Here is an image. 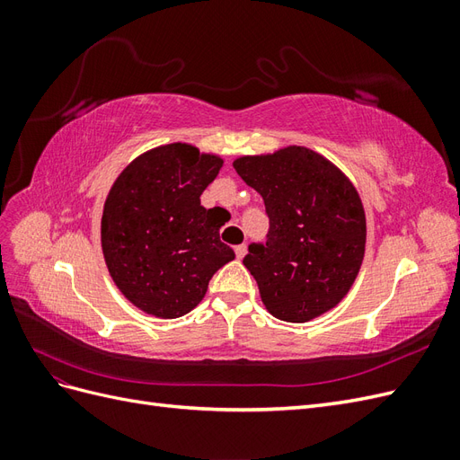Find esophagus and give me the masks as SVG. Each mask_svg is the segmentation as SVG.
<instances>
[{
    "label": "esophagus",
    "mask_w": 460,
    "mask_h": 460,
    "mask_svg": "<svg viewBox=\"0 0 460 460\" xmlns=\"http://www.w3.org/2000/svg\"><path fill=\"white\" fill-rule=\"evenodd\" d=\"M234 252H235V257H238V259H243V257H245V253H247V245H245V243L235 245V247H234Z\"/></svg>",
    "instance_id": "obj_1"
}]
</instances>
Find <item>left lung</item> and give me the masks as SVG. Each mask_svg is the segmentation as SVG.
Instances as JSON below:
<instances>
[{
  "label": "left lung",
  "mask_w": 460,
  "mask_h": 460,
  "mask_svg": "<svg viewBox=\"0 0 460 460\" xmlns=\"http://www.w3.org/2000/svg\"><path fill=\"white\" fill-rule=\"evenodd\" d=\"M234 169L264 201L267 242L249 243L245 269L264 307L286 323L330 311L345 297L365 257V208L353 184L323 155L291 146L242 157Z\"/></svg>",
  "instance_id": "8db88e82"
}]
</instances>
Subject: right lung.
Here are the masks:
<instances>
[{"label": "right lung", "mask_w": 460, "mask_h": 460, "mask_svg": "<svg viewBox=\"0 0 460 460\" xmlns=\"http://www.w3.org/2000/svg\"><path fill=\"white\" fill-rule=\"evenodd\" d=\"M220 166L222 159L193 146L169 144L132 161L111 188L102 217L105 262L124 297L144 313H190L213 274L234 259L213 208L199 199Z\"/></svg>", "instance_id": "right-lung-1"}]
</instances>
